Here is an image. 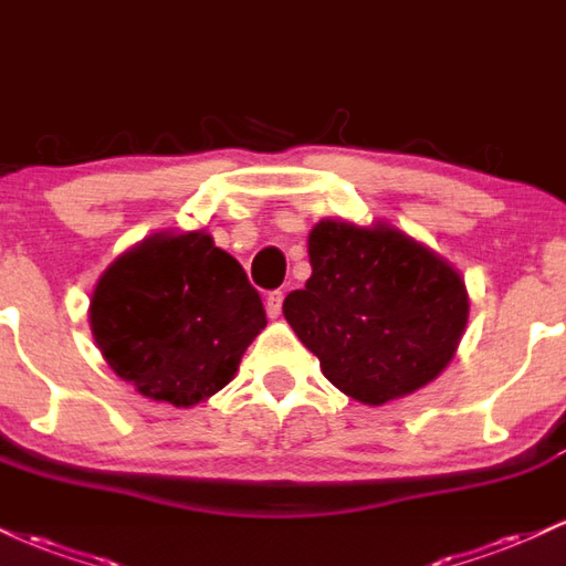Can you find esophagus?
Segmentation results:
<instances>
[{
	"instance_id": "34e87169",
	"label": "esophagus",
	"mask_w": 566,
	"mask_h": 566,
	"mask_svg": "<svg viewBox=\"0 0 566 566\" xmlns=\"http://www.w3.org/2000/svg\"><path fill=\"white\" fill-rule=\"evenodd\" d=\"M283 291H270L268 298H264V310H268L270 317H277L283 312Z\"/></svg>"
}]
</instances>
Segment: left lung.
I'll list each match as a JSON object with an SVG mask.
<instances>
[{"mask_svg":"<svg viewBox=\"0 0 566 566\" xmlns=\"http://www.w3.org/2000/svg\"><path fill=\"white\" fill-rule=\"evenodd\" d=\"M307 249L312 275L285 296L283 315L336 389L384 405L448 368L469 321L453 264L384 222L323 219Z\"/></svg>","mask_w":566,"mask_h":566,"instance_id":"obj_1","label":"left lung"}]
</instances>
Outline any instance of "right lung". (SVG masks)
Returning <instances> with one entry per match:
<instances>
[{
  "instance_id": "obj_1",
  "label": "right lung",
  "mask_w": 566,
  "mask_h": 566,
  "mask_svg": "<svg viewBox=\"0 0 566 566\" xmlns=\"http://www.w3.org/2000/svg\"><path fill=\"white\" fill-rule=\"evenodd\" d=\"M268 325L241 264L209 232H156L97 281L90 328L105 363L150 400L190 408L228 387Z\"/></svg>"
}]
</instances>
